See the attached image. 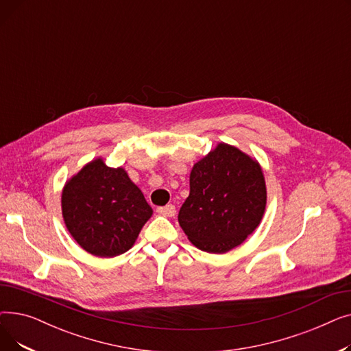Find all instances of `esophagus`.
<instances>
[{"label":"esophagus","instance_id":"esophagus-1","mask_svg":"<svg viewBox=\"0 0 351 351\" xmlns=\"http://www.w3.org/2000/svg\"><path fill=\"white\" fill-rule=\"evenodd\" d=\"M158 213L162 216H168V217H173L176 213V209L173 205H166L163 208H158Z\"/></svg>","mask_w":351,"mask_h":351}]
</instances>
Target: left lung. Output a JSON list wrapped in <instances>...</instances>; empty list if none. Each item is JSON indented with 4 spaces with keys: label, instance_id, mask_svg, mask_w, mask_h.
I'll list each match as a JSON object with an SVG mask.
<instances>
[{
    "label": "left lung",
    "instance_id": "8db88e82",
    "mask_svg": "<svg viewBox=\"0 0 351 351\" xmlns=\"http://www.w3.org/2000/svg\"><path fill=\"white\" fill-rule=\"evenodd\" d=\"M179 225L197 249L222 254L242 245L261 225L267 202L261 163L239 147L220 142L197 160Z\"/></svg>",
    "mask_w": 351,
    "mask_h": 351
}]
</instances>
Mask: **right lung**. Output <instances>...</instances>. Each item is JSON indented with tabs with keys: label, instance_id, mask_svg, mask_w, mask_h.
Here are the masks:
<instances>
[{
	"label": "right lung",
	"instance_id": "1",
	"mask_svg": "<svg viewBox=\"0 0 351 351\" xmlns=\"http://www.w3.org/2000/svg\"><path fill=\"white\" fill-rule=\"evenodd\" d=\"M61 209L73 241L98 257L128 252L154 213L122 166L109 168L102 158L65 182Z\"/></svg>",
	"mask_w": 351,
	"mask_h": 351
}]
</instances>
